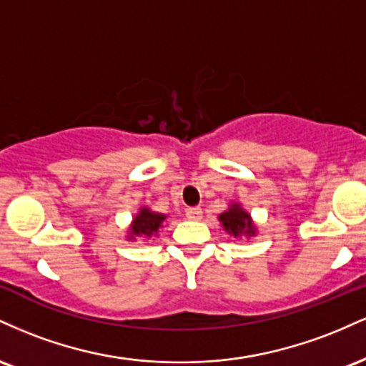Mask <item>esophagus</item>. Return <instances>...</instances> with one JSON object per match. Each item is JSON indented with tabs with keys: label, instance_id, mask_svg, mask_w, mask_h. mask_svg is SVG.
I'll use <instances>...</instances> for the list:
<instances>
[{
	"label": "esophagus",
	"instance_id": "1",
	"mask_svg": "<svg viewBox=\"0 0 366 366\" xmlns=\"http://www.w3.org/2000/svg\"><path fill=\"white\" fill-rule=\"evenodd\" d=\"M186 217L189 220H199V218L203 217V212H201V208H187Z\"/></svg>",
	"mask_w": 366,
	"mask_h": 366
}]
</instances>
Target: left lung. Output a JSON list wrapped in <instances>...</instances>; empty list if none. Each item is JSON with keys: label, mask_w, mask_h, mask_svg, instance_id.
<instances>
[{"label": "left lung", "mask_w": 366, "mask_h": 366, "mask_svg": "<svg viewBox=\"0 0 366 366\" xmlns=\"http://www.w3.org/2000/svg\"><path fill=\"white\" fill-rule=\"evenodd\" d=\"M220 222L224 224L227 232L234 234L236 237L241 236V234H246V236H253L254 234V225L251 224L249 215L242 212L239 204H232L227 212L222 213Z\"/></svg>", "instance_id": "left-lung-1"}]
</instances>
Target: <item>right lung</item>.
<instances>
[{
	"label": "right lung",
	"mask_w": 366,
	"mask_h": 366,
	"mask_svg": "<svg viewBox=\"0 0 366 366\" xmlns=\"http://www.w3.org/2000/svg\"><path fill=\"white\" fill-rule=\"evenodd\" d=\"M163 220H165V215H162V213H153L148 208H142L139 215L134 218L132 227H130V230H132L130 236H153L158 232Z\"/></svg>",
	"instance_id": "obj_1"
}]
</instances>
